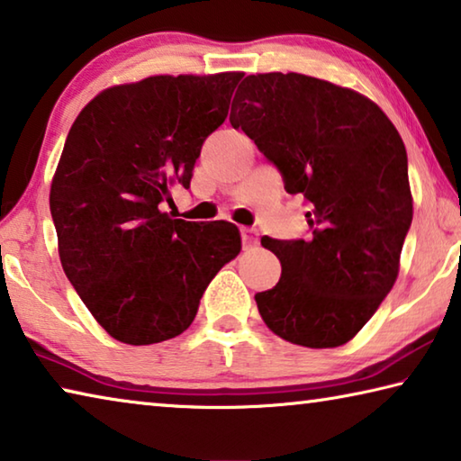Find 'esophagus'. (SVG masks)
Segmentation results:
<instances>
[{"mask_svg":"<svg viewBox=\"0 0 461 461\" xmlns=\"http://www.w3.org/2000/svg\"><path fill=\"white\" fill-rule=\"evenodd\" d=\"M240 237H243V245L245 247H255L259 243V232L253 226H243L240 229Z\"/></svg>","mask_w":461,"mask_h":461,"instance_id":"obj_1","label":"esophagus"}]
</instances>
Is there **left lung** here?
Returning a JSON list of instances; mask_svg holds the SVG:
<instances>
[{
    "instance_id": "left-lung-1",
    "label": "left lung",
    "mask_w": 461,
    "mask_h": 461,
    "mask_svg": "<svg viewBox=\"0 0 461 461\" xmlns=\"http://www.w3.org/2000/svg\"><path fill=\"white\" fill-rule=\"evenodd\" d=\"M230 124L276 163L285 192L311 202L312 239H261L282 263L280 282L255 294L261 319L294 345H345L401 269L412 222L401 134L369 97L302 73L249 75Z\"/></svg>"
}]
</instances>
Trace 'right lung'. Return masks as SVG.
Returning <instances> with one entry per match:
<instances>
[{
  "label": "right lung",
  "instance_id": "right-lung-1",
  "mask_svg": "<svg viewBox=\"0 0 461 461\" xmlns=\"http://www.w3.org/2000/svg\"><path fill=\"white\" fill-rule=\"evenodd\" d=\"M243 73L153 75L112 86L75 118L50 184L65 276L120 343L184 333L222 266L240 253L232 222L161 210L190 187L200 149L229 116Z\"/></svg>",
  "mask_w": 461,
  "mask_h": 461
}]
</instances>
